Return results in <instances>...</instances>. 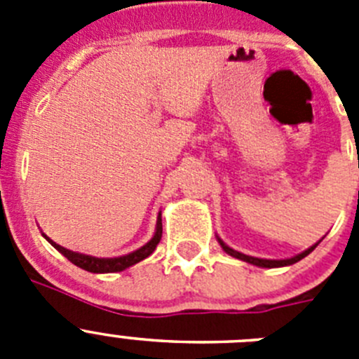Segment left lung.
Masks as SVG:
<instances>
[{
	"label": "left lung",
	"instance_id": "8db88e82",
	"mask_svg": "<svg viewBox=\"0 0 359 359\" xmlns=\"http://www.w3.org/2000/svg\"><path fill=\"white\" fill-rule=\"evenodd\" d=\"M219 243H221V246H223L224 252L230 253L231 257H236V259H241V261L250 262V264L261 266V268H280V266H290V264H294V262H298V261H300V259H304V257L309 255V253L316 248V244H318V243H316L315 246H311V248H307L306 252L298 253V255L291 257V259H284V261H269V259H257V257H250V255H244V253L236 252V250L228 248L226 244H224L223 241H221V239H219Z\"/></svg>",
	"mask_w": 359,
	"mask_h": 359
}]
</instances>
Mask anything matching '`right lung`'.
<instances>
[{"label": "right lung", "mask_w": 359, "mask_h": 359, "mask_svg": "<svg viewBox=\"0 0 359 359\" xmlns=\"http://www.w3.org/2000/svg\"><path fill=\"white\" fill-rule=\"evenodd\" d=\"M46 239H48V237H46ZM160 239H161V217H158L156 233H154V237H152L145 246L128 253V255L113 257V259H98V257L72 252V250H66L62 248V246H59V244L52 243L50 239L48 241L53 244V248L59 250V252H61L69 262H73V264L79 266V268L86 269V271H91V273H113V271H122V269L129 268V266L136 264V262L144 261L145 257H149L154 250H156Z\"/></svg>", "instance_id": "obj_1"}]
</instances>
